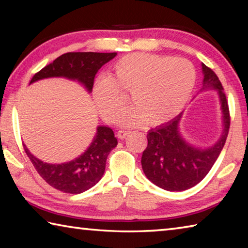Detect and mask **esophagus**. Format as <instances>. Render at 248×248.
<instances>
[{
  "label": "esophagus",
  "instance_id": "obj_1",
  "mask_svg": "<svg viewBox=\"0 0 248 248\" xmlns=\"http://www.w3.org/2000/svg\"><path fill=\"white\" fill-rule=\"evenodd\" d=\"M130 134V131H127V130H119L118 133H117V137L119 138V139H124L125 137H128Z\"/></svg>",
  "mask_w": 248,
  "mask_h": 248
}]
</instances>
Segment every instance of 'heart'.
<instances>
[{
    "label": "heart",
    "instance_id": "1",
    "mask_svg": "<svg viewBox=\"0 0 248 248\" xmlns=\"http://www.w3.org/2000/svg\"><path fill=\"white\" fill-rule=\"evenodd\" d=\"M197 72L191 62L157 54L134 52L120 58L111 66V77L95 81L93 98L99 114L115 121L127 105L123 94L131 93L134 103L121 117L124 124L165 123L182 111L194 90Z\"/></svg>",
    "mask_w": 248,
    "mask_h": 248
}]
</instances>
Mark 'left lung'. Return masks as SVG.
<instances>
[{
  "label": "left lung",
  "mask_w": 248,
  "mask_h": 248,
  "mask_svg": "<svg viewBox=\"0 0 248 248\" xmlns=\"http://www.w3.org/2000/svg\"><path fill=\"white\" fill-rule=\"evenodd\" d=\"M203 83L200 91L216 90L219 95L223 121V132L215 145L208 149L192 146L179 132L182 114L176 118L151 129L148 146L141 158L142 170L149 180L162 189L183 191L200 183L219 157L230 129L229 105L223 86L213 71L203 63Z\"/></svg>",
  "instance_id": "8db88e82"
}]
</instances>
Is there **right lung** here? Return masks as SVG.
Masks as SVG:
<instances>
[{
    "label": "right lung",
    "mask_w": 248,
    "mask_h": 248,
    "mask_svg": "<svg viewBox=\"0 0 248 248\" xmlns=\"http://www.w3.org/2000/svg\"><path fill=\"white\" fill-rule=\"evenodd\" d=\"M117 56L116 52H68L57 58L33 75L31 84L48 78L74 79L91 93L98 70ZM118 144L114 131L106 125H98L97 132L85 152L72 161L50 164L24 150L33 167L46 183L66 194H81L97 184L103 177L108 154Z\"/></svg>",
    "instance_id": "obj_1"
}]
</instances>
